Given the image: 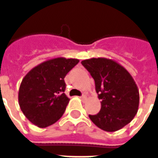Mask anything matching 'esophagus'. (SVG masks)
<instances>
[{
    "mask_svg": "<svg viewBox=\"0 0 158 158\" xmlns=\"http://www.w3.org/2000/svg\"><path fill=\"white\" fill-rule=\"evenodd\" d=\"M80 98H81V99H86V98H87V96L85 95V94H83L82 96H80Z\"/></svg>",
    "mask_w": 158,
    "mask_h": 158,
    "instance_id": "esophagus-1",
    "label": "esophagus"
}]
</instances>
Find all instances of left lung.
I'll return each instance as SVG.
<instances>
[{
	"label": "left lung",
	"mask_w": 158,
	"mask_h": 158,
	"mask_svg": "<svg viewBox=\"0 0 158 158\" xmlns=\"http://www.w3.org/2000/svg\"><path fill=\"white\" fill-rule=\"evenodd\" d=\"M95 80L102 107L89 118L98 128L113 132L132 121L138 111L139 90L123 66L111 59L98 57L81 62Z\"/></svg>",
	"instance_id": "8db88e82"
}]
</instances>
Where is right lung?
Listing matches in <instances>:
<instances>
[{
    "instance_id": "add662e5",
    "label": "right lung",
    "mask_w": 158,
    "mask_h": 158,
    "mask_svg": "<svg viewBox=\"0 0 158 158\" xmlns=\"http://www.w3.org/2000/svg\"><path fill=\"white\" fill-rule=\"evenodd\" d=\"M78 59H51L29 71L23 79L19 103L23 113L35 125L45 128L55 123L64 113L69 98L64 78L79 63Z\"/></svg>"
}]
</instances>
